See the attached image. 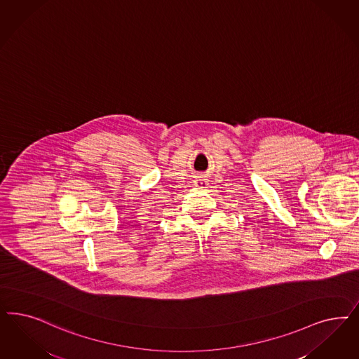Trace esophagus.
I'll return each mask as SVG.
<instances>
[{
    "label": "esophagus",
    "mask_w": 359,
    "mask_h": 359,
    "mask_svg": "<svg viewBox=\"0 0 359 359\" xmlns=\"http://www.w3.org/2000/svg\"><path fill=\"white\" fill-rule=\"evenodd\" d=\"M194 184H196L198 189H206L208 186V177H206L205 174H199L197 177V180L194 181Z\"/></svg>",
    "instance_id": "esophagus-1"
}]
</instances>
